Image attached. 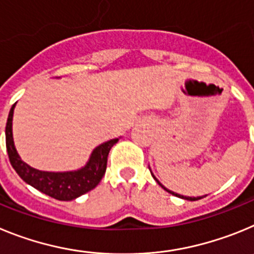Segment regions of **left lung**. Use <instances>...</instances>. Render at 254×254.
Wrapping results in <instances>:
<instances>
[{"label": "left lung", "instance_id": "obj_1", "mask_svg": "<svg viewBox=\"0 0 254 254\" xmlns=\"http://www.w3.org/2000/svg\"><path fill=\"white\" fill-rule=\"evenodd\" d=\"M151 174H152V173H151ZM152 177H154V179H155V181L158 182V183H159V186H161V187H163V188H164V190H167V192H169V193H172V194H173V196L181 197V198H183V199H188V201H197V199H201V198H202V197H188V196H182V194H178V193H176V192H173V190H168V188H167V187H164V186H163V185H161L160 182H159V181H158V179L155 178V176H154V174H152Z\"/></svg>", "mask_w": 254, "mask_h": 254}]
</instances>
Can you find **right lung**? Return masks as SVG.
I'll use <instances>...</instances> for the list:
<instances>
[{
    "label": "right lung",
    "mask_w": 254,
    "mask_h": 254,
    "mask_svg": "<svg viewBox=\"0 0 254 254\" xmlns=\"http://www.w3.org/2000/svg\"><path fill=\"white\" fill-rule=\"evenodd\" d=\"M15 105L16 104L11 107L6 123V147L11 165L22 181L47 196L60 201H71L77 198L99 185L107 170L108 154L120 138H113L96 146L87 163L77 170L44 172L35 169L21 160L15 147L12 136V117Z\"/></svg>",
    "instance_id": "1"
}]
</instances>
